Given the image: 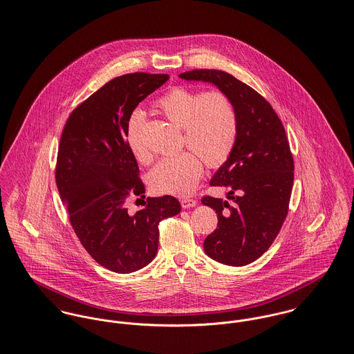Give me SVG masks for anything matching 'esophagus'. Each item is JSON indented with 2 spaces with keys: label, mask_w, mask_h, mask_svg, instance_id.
Wrapping results in <instances>:
<instances>
[{
  "label": "esophagus",
  "mask_w": 354,
  "mask_h": 354,
  "mask_svg": "<svg viewBox=\"0 0 354 354\" xmlns=\"http://www.w3.org/2000/svg\"><path fill=\"white\" fill-rule=\"evenodd\" d=\"M197 204H198L197 200H193V198H183V200L180 201V205H182V208H185V209L194 208Z\"/></svg>",
  "instance_id": "34e87169"
}]
</instances>
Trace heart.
<instances>
[{
  "mask_svg": "<svg viewBox=\"0 0 354 354\" xmlns=\"http://www.w3.org/2000/svg\"><path fill=\"white\" fill-rule=\"evenodd\" d=\"M157 106L172 123L183 127L185 141L194 151L160 160L149 172L147 180L156 193L186 196L203 175L201 155L209 167H218L230 157L238 136L236 111L221 91L201 93L186 87L171 88L158 98ZM143 118L142 111H136L127 124L129 146L140 160L146 158L140 140Z\"/></svg>",
  "mask_w": 354,
  "mask_h": 354,
  "instance_id": "obj_1",
  "label": "heart"
}]
</instances>
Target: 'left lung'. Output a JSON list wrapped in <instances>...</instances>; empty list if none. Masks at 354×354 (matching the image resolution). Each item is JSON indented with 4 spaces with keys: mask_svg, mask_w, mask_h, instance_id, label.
I'll list each match as a JSON object with an SVG mask.
<instances>
[{
    "mask_svg": "<svg viewBox=\"0 0 354 354\" xmlns=\"http://www.w3.org/2000/svg\"><path fill=\"white\" fill-rule=\"evenodd\" d=\"M179 77L212 83L235 106L236 142L211 179V186L230 189L231 203L209 196L201 200L218 220L204 250L225 266L250 264L270 249L288 211L294 160L282 122L263 95L227 72L194 70Z\"/></svg>",
    "mask_w": 354,
    "mask_h": 354,
    "instance_id": "1",
    "label": "left lung"
}]
</instances>
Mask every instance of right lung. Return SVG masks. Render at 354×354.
<instances>
[{
    "mask_svg": "<svg viewBox=\"0 0 354 354\" xmlns=\"http://www.w3.org/2000/svg\"><path fill=\"white\" fill-rule=\"evenodd\" d=\"M168 79L136 72L109 80L72 111L59 145L56 183L72 228L87 253L118 274L146 267L157 253L158 223L180 212L171 196L147 197L136 213L127 209L130 197L145 198L127 124Z\"/></svg>",
    "mask_w": 354,
    "mask_h": 354,
    "instance_id": "right-lung-1",
    "label": "right lung"
}]
</instances>
